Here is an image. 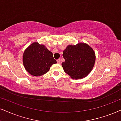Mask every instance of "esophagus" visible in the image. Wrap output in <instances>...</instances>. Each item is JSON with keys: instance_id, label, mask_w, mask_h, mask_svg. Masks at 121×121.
I'll list each match as a JSON object with an SVG mask.
<instances>
[{"instance_id": "esophagus-1", "label": "esophagus", "mask_w": 121, "mask_h": 121, "mask_svg": "<svg viewBox=\"0 0 121 121\" xmlns=\"http://www.w3.org/2000/svg\"><path fill=\"white\" fill-rule=\"evenodd\" d=\"M57 64H60L61 63V60H60V59L57 60Z\"/></svg>"}]
</instances>
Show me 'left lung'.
<instances>
[{"instance_id":"8db88e82","label":"left lung","mask_w":121,"mask_h":121,"mask_svg":"<svg viewBox=\"0 0 121 121\" xmlns=\"http://www.w3.org/2000/svg\"><path fill=\"white\" fill-rule=\"evenodd\" d=\"M62 63L64 71L72 79L86 77L91 73L95 61V55L92 48L85 43L69 45L64 51Z\"/></svg>"}]
</instances>
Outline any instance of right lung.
I'll list each match as a JSON object with an SVG mask.
<instances>
[{"label": "right lung", "mask_w": 121, "mask_h": 121, "mask_svg": "<svg viewBox=\"0 0 121 121\" xmlns=\"http://www.w3.org/2000/svg\"><path fill=\"white\" fill-rule=\"evenodd\" d=\"M23 63L30 75L39 76L47 73L51 66L57 62L53 59V53L45 46L33 42L24 51Z\"/></svg>", "instance_id": "1"}]
</instances>
